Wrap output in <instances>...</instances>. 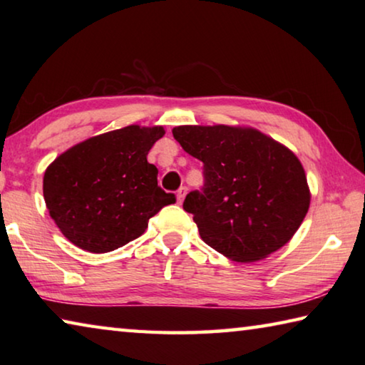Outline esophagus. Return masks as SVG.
<instances>
[{
  "label": "esophagus",
  "mask_w": 365,
  "mask_h": 365,
  "mask_svg": "<svg viewBox=\"0 0 365 365\" xmlns=\"http://www.w3.org/2000/svg\"><path fill=\"white\" fill-rule=\"evenodd\" d=\"M187 193H188V188L187 187H180V188L177 190V200H178V202H182L185 200V196H187Z\"/></svg>",
  "instance_id": "obj_1"
}]
</instances>
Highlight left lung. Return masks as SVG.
Masks as SVG:
<instances>
[{"instance_id": "left-lung-1", "label": "left lung", "mask_w": 365, "mask_h": 365, "mask_svg": "<svg viewBox=\"0 0 365 365\" xmlns=\"http://www.w3.org/2000/svg\"><path fill=\"white\" fill-rule=\"evenodd\" d=\"M172 133L202 163L205 185L183 201L202 242L232 261L252 262L292 240L311 195L288 148L255 128L180 125Z\"/></svg>"}]
</instances>
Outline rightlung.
Masks as SVG:
<instances>
[{"mask_svg": "<svg viewBox=\"0 0 365 365\" xmlns=\"http://www.w3.org/2000/svg\"><path fill=\"white\" fill-rule=\"evenodd\" d=\"M163 127L128 125L88 138L54 159L43 196L64 237L90 252H109L143 235L148 220L175 195L158 185L148 153Z\"/></svg>", "mask_w": 365, "mask_h": 365, "instance_id": "right-lung-1", "label": "right lung"}]
</instances>
